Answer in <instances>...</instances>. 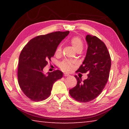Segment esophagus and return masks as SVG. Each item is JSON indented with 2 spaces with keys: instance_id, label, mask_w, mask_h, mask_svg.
Returning a JSON list of instances; mask_svg holds the SVG:
<instances>
[{
  "instance_id": "1",
  "label": "esophagus",
  "mask_w": 129,
  "mask_h": 129,
  "mask_svg": "<svg viewBox=\"0 0 129 129\" xmlns=\"http://www.w3.org/2000/svg\"><path fill=\"white\" fill-rule=\"evenodd\" d=\"M70 76L69 74L67 73H64V76H65V77H66V76Z\"/></svg>"
}]
</instances>
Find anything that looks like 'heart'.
Listing matches in <instances>:
<instances>
[{"label":"heart","mask_w":129,"mask_h":129,"mask_svg":"<svg viewBox=\"0 0 129 129\" xmlns=\"http://www.w3.org/2000/svg\"><path fill=\"white\" fill-rule=\"evenodd\" d=\"M70 43L72 45L73 48L75 49L76 51H78V50H81L82 51L83 49V43L79 37L75 36L72 38L70 40ZM62 50L61 45H59L56 49V53H60ZM74 65V62L73 61L70 60H64L60 64V67L62 70L65 71L69 72L72 71Z\"/></svg>","instance_id":"heart-1"}]
</instances>
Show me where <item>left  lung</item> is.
<instances>
[{"label":"left lung","instance_id":"left-lung-1","mask_svg":"<svg viewBox=\"0 0 129 129\" xmlns=\"http://www.w3.org/2000/svg\"><path fill=\"white\" fill-rule=\"evenodd\" d=\"M86 40L88 47L85 58L77 72H88V78L82 81L75 76L77 84L70 89L72 97L80 102L95 99L104 89L110 73L111 58L105 43L95 36L88 35Z\"/></svg>","mask_w":129,"mask_h":129}]
</instances>
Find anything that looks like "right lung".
I'll use <instances>...</instances> for the list:
<instances>
[{"label":"right lung","mask_w":129,"mask_h":129,"mask_svg":"<svg viewBox=\"0 0 129 129\" xmlns=\"http://www.w3.org/2000/svg\"><path fill=\"white\" fill-rule=\"evenodd\" d=\"M69 31L52 32L31 39L19 56L17 78L24 94L33 101H40L51 95L52 86L62 77L59 70L45 74L43 69L53 57L58 44Z\"/></svg>","instance_id":"obj_1"}]
</instances>
